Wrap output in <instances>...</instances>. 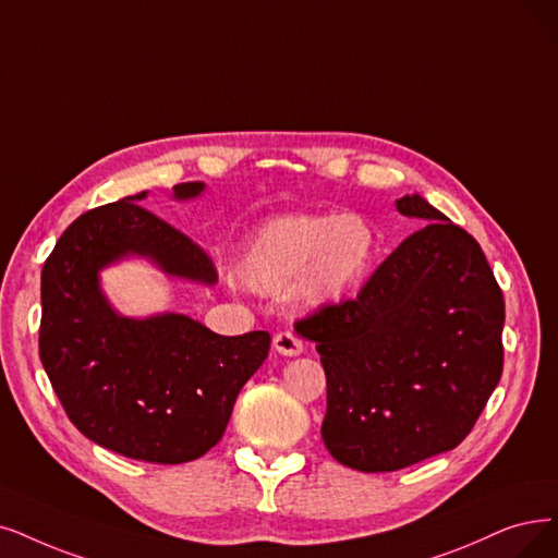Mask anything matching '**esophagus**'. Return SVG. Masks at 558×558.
Here are the masks:
<instances>
[{"label":"esophagus","mask_w":558,"mask_h":558,"mask_svg":"<svg viewBox=\"0 0 558 558\" xmlns=\"http://www.w3.org/2000/svg\"><path fill=\"white\" fill-rule=\"evenodd\" d=\"M275 350L279 354H286V356H298L302 350H304V343L302 339H298L293 331H279L275 333Z\"/></svg>","instance_id":"obj_1"}]
</instances>
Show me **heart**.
<instances>
[{"instance_id":"1","label":"heart","mask_w":558,"mask_h":558,"mask_svg":"<svg viewBox=\"0 0 558 558\" xmlns=\"http://www.w3.org/2000/svg\"><path fill=\"white\" fill-rule=\"evenodd\" d=\"M377 238L362 215H295L260 229L240 260L242 281L279 291L295 281L298 298L325 304L360 283L373 265Z\"/></svg>"}]
</instances>
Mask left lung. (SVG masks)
Returning a JSON list of instances; mask_svg holds the SVG:
<instances>
[{
    "mask_svg": "<svg viewBox=\"0 0 558 558\" xmlns=\"http://www.w3.org/2000/svg\"><path fill=\"white\" fill-rule=\"evenodd\" d=\"M428 227L398 244L356 298L295 323L327 377L323 441L360 472H396L472 433L504 371V293L481 244L426 198Z\"/></svg>",
    "mask_w": 558,
    "mask_h": 558,
    "instance_id": "obj_1",
    "label": "left lung"
}]
</instances>
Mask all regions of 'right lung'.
I'll return each mask as SVG.
<instances>
[{"instance_id": "1", "label": "right lung", "mask_w": 558, "mask_h": 558, "mask_svg": "<svg viewBox=\"0 0 558 558\" xmlns=\"http://www.w3.org/2000/svg\"><path fill=\"white\" fill-rule=\"evenodd\" d=\"M202 183L173 187L196 196ZM137 196L80 215L40 275L38 354L73 426L132 460L181 464L208 453L227 430L235 398L270 350V333L221 337L187 316L130 320L98 288V270L123 254L153 258L169 275L213 283L198 244Z\"/></svg>"}]
</instances>
